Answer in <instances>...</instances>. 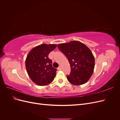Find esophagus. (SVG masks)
Instances as JSON below:
<instances>
[{
	"label": "esophagus",
	"instance_id": "esophagus-1",
	"mask_svg": "<svg viewBox=\"0 0 120 120\" xmlns=\"http://www.w3.org/2000/svg\"><path fill=\"white\" fill-rule=\"evenodd\" d=\"M57 69H58V70H61V69H62V68H61V66H60L59 68H57Z\"/></svg>",
	"mask_w": 120,
	"mask_h": 120
}]
</instances>
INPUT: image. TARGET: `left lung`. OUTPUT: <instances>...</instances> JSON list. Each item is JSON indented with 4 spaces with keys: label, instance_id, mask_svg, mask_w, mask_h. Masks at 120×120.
I'll return each instance as SVG.
<instances>
[{
    "label": "left lung",
    "instance_id": "1",
    "mask_svg": "<svg viewBox=\"0 0 120 120\" xmlns=\"http://www.w3.org/2000/svg\"><path fill=\"white\" fill-rule=\"evenodd\" d=\"M57 47L70 64L71 73L67 75L68 82L77 86L88 82L95 67V58L91 50L81 42L75 41L60 43Z\"/></svg>",
    "mask_w": 120,
    "mask_h": 120
}]
</instances>
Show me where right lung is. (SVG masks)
I'll return each instance as SVG.
<instances>
[{
    "label": "right lung",
    "mask_w": 120,
    "mask_h": 120,
    "mask_svg": "<svg viewBox=\"0 0 120 120\" xmlns=\"http://www.w3.org/2000/svg\"><path fill=\"white\" fill-rule=\"evenodd\" d=\"M56 47L55 44H42L32 49L27 56V72L32 81L38 86L49 84L55 77L57 70L52 67L48 56Z\"/></svg>",
    "instance_id": "1"
}]
</instances>
